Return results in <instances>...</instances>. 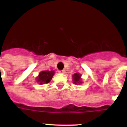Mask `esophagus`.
<instances>
[{
  "label": "esophagus",
  "mask_w": 127,
  "mask_h": 127,
  "mask_svg": "<svg viewBox=\"0 0 127 127\" xmlns=\"http://www.w3.org/2000/svg\"><path fill=\"white\" fill-rule=\"evenodd\" d=\"M59 74H64V73H65V70H59Z\"/></svg>",
  "instance_id": "obj_1"
}]
</instances>
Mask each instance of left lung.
Masks as SVG:
<instances>
[{
	"mask_svg": "<svg viewBox=\"0 0 127 127\" xmlns=\"http://www.w3.org/2000/svg\"><path fill=\"white\" fill-rule=\"evenodd\" d=\"M82 75L80 73H75L72 75V80L74 84H81L82 80L81 78Z\"/></svg>",
	"mask_w": 127,
	"mask_h": 127,
	"instance_id": "obj_1",
	"label": "left lung"
}]
</instances>
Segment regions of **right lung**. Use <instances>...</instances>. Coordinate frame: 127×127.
<instances>
[{
	"mask_svg": "<svg viewBox=\"0 0 127 127\" xmlns=\"http://www.w3.org/2000/svg\"><path fill=\"white\" fill-rule=\"evenodd\" d=\"M55 73V72L54 70H45L40 72L35 78L36 82L39 84L49 83L51 80Z\"/></svg>",
	"mask_w": 127,
	"mask_h": 127,
	"instance_id": "right-lung-1",
	"label": "right lung"
}]
</instances>
